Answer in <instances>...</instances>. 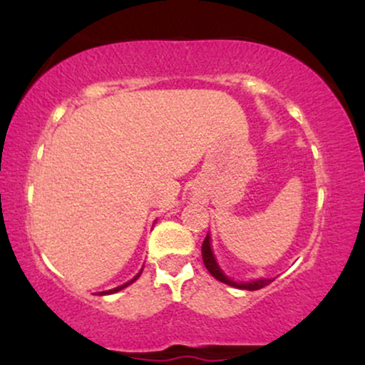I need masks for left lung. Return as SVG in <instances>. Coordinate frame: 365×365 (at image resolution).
Listing matches in <instances>:
<instances>
[{"instance_id": "obj_1", "label": "left lung", "mask_w": 365, "mask_h": 365, "mask_svg": "<svg viewBox=\"0 0 365 365\" xmlns=\"http://www.w3.org/2000/svg\"><path fill=\"white\" fill-rule=\"evenodd\" d=\"M202 261H204V266L207 267L209 273L215 276L217 282L230 284V287L244 288V290H259V288L267 287V284L274 282V279H255V282H250V283H237V282H232V279L226 278V276L223 274V271L217 267V264L215 261V255H212V250H211V244H209V235L204 238V242H202Z\"/></svg>"}]
</instances>
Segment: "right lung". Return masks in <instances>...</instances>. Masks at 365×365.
Wrapping results in <instances>:
<instances>
[{
	"mask_svg": "<svg viewBox=\"0 0 365 365\" xmlns=\"http://www.w3.org/2000/svg\"><path fill=\"white\" fill-rule=\"evenodd\" d=\"M140 273H142V271H140ZM140 273H139V274H137V276H135V278H133V279H132V282H128V283H125V284H123V287H118V288H113V290H108V292H101V293H99V295H110V293H115V292H120V290H121V288H125V287H128V284H132V283H133V282H135V279H137V278H139V276H140Z\"/></svg>",
	"mask_w": 365,
	"mask_h": 365,
	"instance_id": "add662e5",
	"label": "right lung"
}]
</instances>
